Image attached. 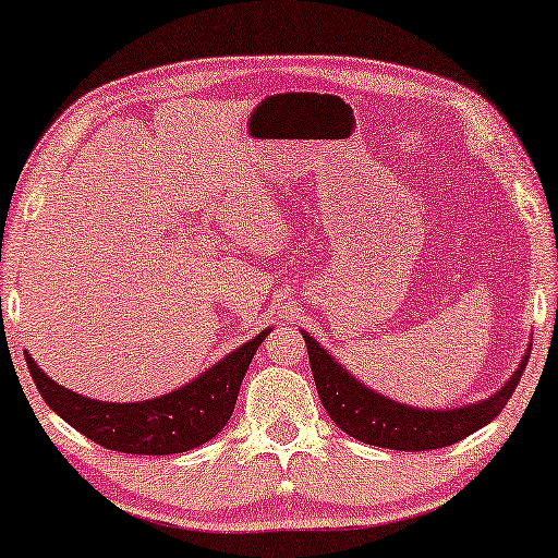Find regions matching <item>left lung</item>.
<instances>
[{
  "label": "left lung",
  "mask_w": 558,
  "mask_h": 558,
  "mask_svg": "<svg viewBox=\"0 0 558 558\" xmlns=\"http://www.w3.org/2000/svg\"><path fill=\"white\" fill-rule=\"evenodd\" d=\"M304 341L316 391H319V399L331 416V422L359 441L397 451H428L451 447V444L461 441L464 436L478 432V428L501 414V409L507 407L529 362L526 354L521 359V366L507 381V387H501L486 401L451 411H434L404 407L387 397H379L376 391L366 389L362 381H356L344 366L333 362L308 333H304Z\"/></svg>",
  "instance_id": "left-lung-1"
}]
</instances>
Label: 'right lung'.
Masks as SVG:
<instances>
[{"instance_id": "add662e5", "label": "right lung", "mask_w": 558, "mask_h": 558, "mask_svg": "<svg viewBox=\"0 0 558 558\" xmlns=\"http://www.w3.org/2000/svg\"><path fill=\"white\" fill-rule=\"evenodd\" d=\"M267 333L262 331L259 337L231 351L186 387L140 404H111L80 397L51 381L29 354H24V359L47 407L87 439L111 451L167 457L196 449L227 426L246 368Z\"/></svg>"}]
</instances>
